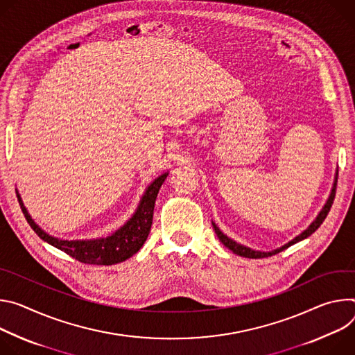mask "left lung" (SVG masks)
I'll return each instance as SVG.
<instances>
[{
  "label": "left lung",
  "mask_w": 355,
  "mask_h": 355,
  "mask_svg": "<svg viewBox=\"0 0 355 355\" xmlns=\"http://www.w3.org/2000/svg\"><path fill=\"white\" fill-rule=\"evenodd\" d=\"M336 186H337V172H336V178H334V183H333V189H331V193H330V196H329V199H327V202H326V205H324V207L320 210V213L318 214V217L313 220V223L303 231V232H300L297 237H295L292 241H289L288 244H285V245H282L281 248H277V250H273V251H269V252H263V251H255V250H252V248H248V247H245V245H241V244H239V243H235L234 240H231V239H228L225 234H223L221 231H220V228L213 223V228H214V231H216V234H217V237H218V240L228 248V250H231L234 254H237V255H240V257H245V258H266V257H270V255H275V254H278V252H281V251H284V250H286V248H289L291 245H293V244H296V243H299V241H302V240H304V239H307L309 235H311L314 231H316L320 225H322V223L324 221V218L327 217V214H329V211H330V209H331V205H333V200H334V196H336Z\"/></svg>",
  "instance_id": "8db88e82"
}]
</instances>
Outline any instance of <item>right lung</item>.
Listing matches in <instances>:
<instances>
[{
    "label": "right lung",
    "instance_id": "add662e5",
    "mask_svg": "<svg viewBox=\"0 0 355 355\" xmlns=\"http://www.w3.org/2000/svg\"><path fill=\"white\" fill-rule=\"evenodd\" d=\"M169 173H164L159 178H156L145 190L139 206L134 216L123 225L118 228L114 234L108 235L105 239H96V240H60L52 237L48 232H45L39 227L32 217L29 216L28 210L25 209L21 196L19 205L25 214L26 221L32 227V230L39 235L48 244L56 247L58 250L66 252L71 258L80 261L83 263L90 265H114L118 262H123L137 254L144 243L148 239V234L150 231L152 218H153V207L157 191H159L162 183L165 182Z\"/></svg>",
    "mask_w": 355,
    "mask_h": 355
}]
</instances>
